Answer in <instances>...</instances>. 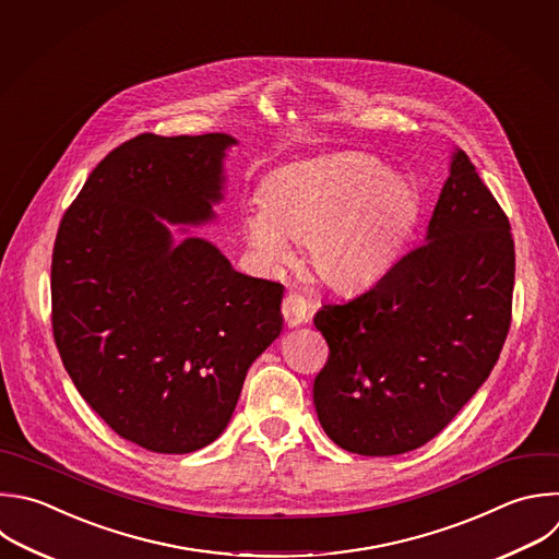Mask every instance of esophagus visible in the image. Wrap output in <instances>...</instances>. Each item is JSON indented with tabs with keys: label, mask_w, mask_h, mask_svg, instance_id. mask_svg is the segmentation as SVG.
<instances>
[{
	"label": "esophagus",
	"mask_w": 559,
	"mask_h": 559,
	"mask_svg": "<svg viewBox=\"0 0 559 559\" xmlns=\"http://www.w3.org/2000/svg\"><path fill=\"white\" fill-rule=\"evenodd\" d=\"M316 302L313 300H307L302 298L300 294L296 292H289L285 298H283V318H285V324L287 326H298V324H305L311 320L313 311H316Z\"/></svg>",
	"instance_id": "34e87169"
}]
</instances>
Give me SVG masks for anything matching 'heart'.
I'll return each mask as SVG.
<instances>
[{
	"label": "heart",
	"mask_w": 559,
	"mask_h": 559,
	"mask_svg": "<svg viewBox=\"0 0 559 559\" xmlns=\"http://www.w3.org/2000/svg\"><path fill=\"white\" fill-rule=\"evenodd\" d=\"M419 213L415 186L368 153L344 151L272 173L261 204L243 213V235L261 261L305 241L309 263L337 289L378 283L397 261Z\"/></svg>",
	"instance_id": "obj_1"
}]
</instances>
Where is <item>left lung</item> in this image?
<instances>
[{
  "label": "left lung",
  "mask_w": 559,
  "mask_h": 559,
  "mask_svg": "<svg viewBox=\"0 0 559 559\" xmlns=\"http://www.w3.org/2000/svg\"><path fill=\"white\" fill-rule=\"evenodd\" d=\"M513 276L509 219L456 148L426 243L368 292L313 316L329 344L313 382L326 437L361 456H395L435 439L498 361Z\"/></svg>",
  "instance_id": "8db88e82"
}]
</instances>
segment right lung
<instances>
[{"label":"right lung","mask_w":559,"mask_h":559,"mask_svg":"<svg viewBox=\"0 0 559 559\" xmlns=\"http://www.w3.org/2000/svg\"><path fill=\"white\" fill-rule=\"evenodd\" d=\"M228 133H140L92 170L52 250V331L81 397L159 454L213 443L252 361L283 329V285L246 276L206 239L173 243L222 200Z\"/></svg>","instance_id":"obj_1"}]
</instances>
